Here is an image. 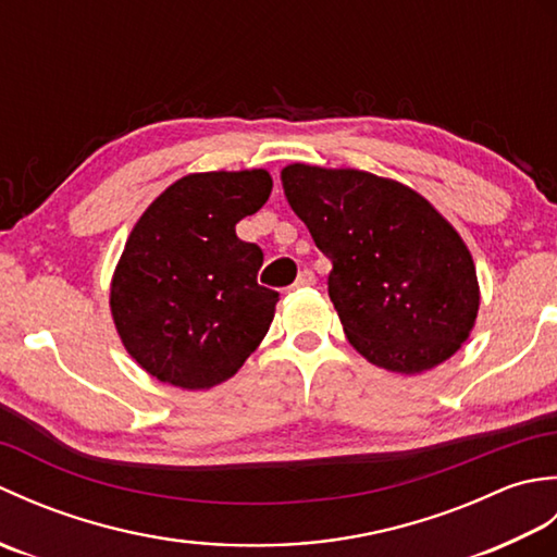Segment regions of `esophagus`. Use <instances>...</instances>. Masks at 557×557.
Segmentation results:
<instances>
[{
    "mask_svg": "<svg viewBox=\"0 0 557 557\" xmlns=\"http://www.w3.org/2000/svg\"><path fill=\"white\" fill-rule=\"evenodd\" d=\"M311 285H315V275L311 270H301L297 282L292 285V289H304V287H311Z\"/></svg>",
    "mask_w": 557,
    "mask_h": 557,
    "instance_id": "obj_1",
    "label": "esophagus"
}]
</instances>
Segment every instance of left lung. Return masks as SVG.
<instances>
[{"label":"left lung","instance_id":"8db88e82","mask_svg":"<svg viewBox=\"0 0 557 557\" xmlns=\"http://www.w3.org/2000/svg\"><path fill=\"white\" fill-rule=\"evenodd\" d=\"M282 186L333 263L327 294L354 349L395 373L453 357L479 313L474 260L453 224L369 172L289 164Z\"/></svg>","mask_w":557,"mask_h":557}]
</instances>
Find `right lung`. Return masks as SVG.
Returning a JSON list of instances; mask_svg holds the SVG:
<instances>
[{
  "mask_svg": "<svg viewBox=\"0 0 557 557\" xmlns=\"http://www.w3.org/2000/svg\"><path fill=\"white\" fill-rule=\"evenodd\" d=\"M270 191L265 170L188 174L136 222L110 306L126 351L158 381L220 385L265 337L280 294L258 285L263 251L234 227Z\"/></svg>",
  "mask_w": 557,
  "mask_h": 557,
  "instance_id": "right-lung-1",
  "label": "right lung"
}]
</instances>
